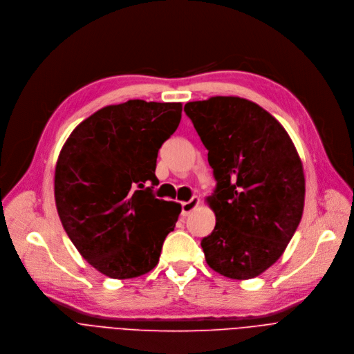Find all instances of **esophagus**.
Masks as SVG:
<instances>
[{
    "label": "esophagus",
    "instance_id": "esophagus-1",
    "mask_svg": "<svg viewBox=\"0 0 354 354\" xmlns=\"http://www.w3.org/2000/svg\"><path fill=\"white\" fill-rule=\"evenodd\" d=\"M198 205H199V198L198 196H192L188 202H183L181 203V215L188 216Z\"/></svg>",
    "mask_w": 354,
    "mask_h": 354
}]
</instances>
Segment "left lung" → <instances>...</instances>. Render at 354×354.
I'll return each instance as SVG.
<instances>
[{"mask_svg":"<svg viewBox=\"0 0 354 354\" xmlns=\"http://www.w3.org/2000/svg\"><path fill=\"white\" fill-rule=\"evenodd\" d=\"M214 169L206 198L214 232L201 247L206 263L237 280L252 279L285 252L304 209L303 163L286 129L266 110L237 96L184 106Z\"/></svg>","mask_w":354,"mask_h":354,"instance_id":"8db88e82","label":"left lung"}]
</instances>
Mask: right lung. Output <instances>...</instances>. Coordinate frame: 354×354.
I'll return each mask as SVG.
<instances>
[{"label": "right lung", "instance_id": "right-lung-1", "mask_svg": "<svg viewBox=\"0 0 354 354\" xmlns=\"http://www.w3.org/2000/svg\"><path fill=\"white\" fill-rule=\"evenodd\" d=\"M181 103L128 100L84 120L64 144L54 176L62 227L80 254L111 279L152 270L181 205L158 199V152L181 120Z\"/></svg>", "mask_w": 354, "mask_h": 354}]
</instances>
